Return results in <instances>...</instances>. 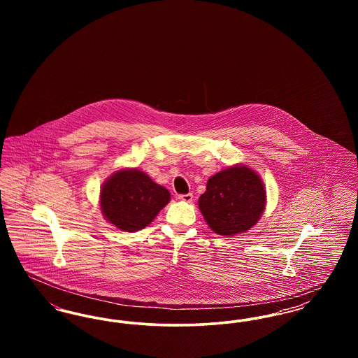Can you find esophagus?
<instances>
[{"label":"esophagus","mask_w":358,"mask_h":358,"mask_svg":"<svg viewBox=\"0 0 358 358\" xmlns=\"http://www.w3.org/2000/svg\"><path fill=\"white\" fill-rule=\"evenodd\" d=\"M178 199H180L181 201H184V203H192V200H193V194H192V193H187V194H180V196H178Z\"/></svg>","instance_id":"obj_1"}]
</instances>
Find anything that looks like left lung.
<instances>
[{"label": "left lung", "mask_w": 358, "mask_h": 358, "mask_svg": "<svg viewBox=\"0 0 358 358\" xmlns=\"http://www.w3.org/2000/svg\"><path fill=\"white\" fill-rule=\"evenodd\" d=\"M199 208L212 231L234 236L259 222L266 208V187L251 168L235 165L208 180Z\"/></svg>", "instance_id": "left-lung-1"}]
</instances>
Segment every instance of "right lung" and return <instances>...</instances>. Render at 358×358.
Returning a JSON list of instances; mask_svg holds the SVG:
<instances>
[{
	"label": "right lung",
	"mask_w": 358,
	"mask_h": 358,
	"mask_svg": "<svg viewBox=\"0 0 358 358\" xmlns=\"http://www.w3.org/2000/svg\"><path fill=\"white\" fill-rule=\"evenodd\" d=\"M169 201V190L138 169L115 171L101 190L104 219L126 232L148 227Z\"/></svg>",
	"instance_id": "add662e5"
}]
</instances>
